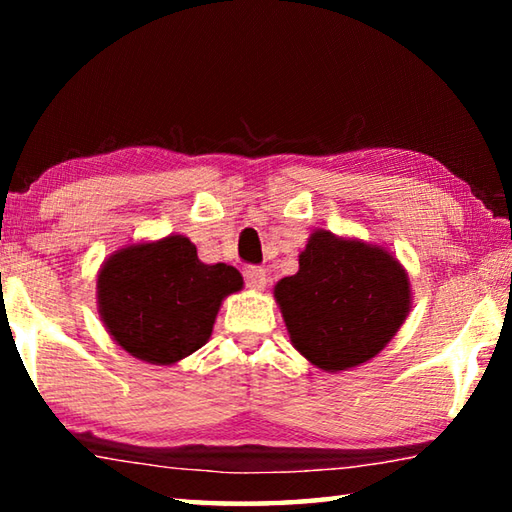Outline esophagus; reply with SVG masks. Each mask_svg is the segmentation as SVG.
I'll return each instance as SVG.
<instances>
[{
  "instance_id": "esophagus-1",
  "label": "esophagus",
  "mask_w": 512,
  "mask_h": 512,
  "mask_svg": "<svg viewBox=\"0 0 512 512\" xmlns=\"http://www.w3.org/2000/svg\"><path fill=\"white\" fill-rule=\"evenodd\" d=\"M268 284V275H266V268L262 266H250L246 271V287L253 289V291H264Z\"/></svg>"
}]
</instances>
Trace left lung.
<instances>
[{
	"label": "left lung",
	"instance_id": "8db88e82",
	"mask_svg": "<svg viewBox=\"0 0 512 512\" xmlns=\"http://www.w3.org/2000/svg\"><path fill=\"white\" fill-rule=\"evenodd\" d=\"M273 296L291 345L325 372L357 368L391 343L411 311L406 268L384 246L314 230Z\"/></svg>",
	"mask_w": 512,
	"mask_h": 512
}]
</instances>
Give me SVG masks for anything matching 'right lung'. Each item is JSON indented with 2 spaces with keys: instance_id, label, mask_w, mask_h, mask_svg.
I'll list each match as a JSON object with an SVG mask.
<instances>
[{
  "instance_id": "add662e5",
  "label": "right lung",
  "mask_w": 512,
  "mask_h": 512,
  "mask_svg": "<svg viewBox=\"0 0 512 512\" xmlns=\"http://www.w3.org/2000/svg\"><path fill=\"white\" fill-rule=\"evenodd\" d=\"M244 287L235 266L203 264L185 235L128 244L101 264L99 316L131 357L171 366L210 341L221 302Z\"/></svg>"
}]
</instances>
